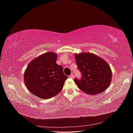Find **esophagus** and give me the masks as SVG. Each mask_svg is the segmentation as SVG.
Listing matches in <instances>:
<instances>
[{
  "instance_id": "esophagus-1",
  "label": "esophagus",
  "mask_w": 133,
  "mask_h": 133,
  "mask_svg": "<svg viewBox=\"0 0 133 133\" xmlns=\"http://www.w3.org/2000/svg\"><path fill=\"white\" fill-rule=\"evenodd\" d=\"M69 77L70 78H74V74H70V75L69 76Z\"/></svg>"
}]
</instances>
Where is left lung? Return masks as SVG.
<instances>
[{
  "instance_id": "left-lung-1",
  "label": "left lung",
  "mask_w": 133,
  "mask_h": 133,
  "mask_svg": "<svg viewBox=\"0 0 133 133\" xmlns=\"http://www.w3.org/2000/svg\"><path fill=\"white\" fill-rule=\"evenodd\" d=\"M76 63L82 78L74 79L82 91L90 95H96L105 91L110 84L112 71L108 63L91 53L75 54Z\"/></svg>"
}]
</instances>
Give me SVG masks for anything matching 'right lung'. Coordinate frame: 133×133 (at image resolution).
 <instances>
[{
  "label": "right lung",
  "mask_w": 133,
  "mask_h": 133,
  "mask_svg": "<svg viewBox=\"0 0 133 133\" xmlns=\"http://www.w3.org/2000/svg\"><path fill=\"white\" fill-rule=\"evenodd\" d=\"M58 55L49 51L32 60L24 74L25 85L31 94L46 99L55 96L63 89L68 76L63 68L56 63Z\"/></svg>",
  "instance_id": "1"
}]
</instances>
